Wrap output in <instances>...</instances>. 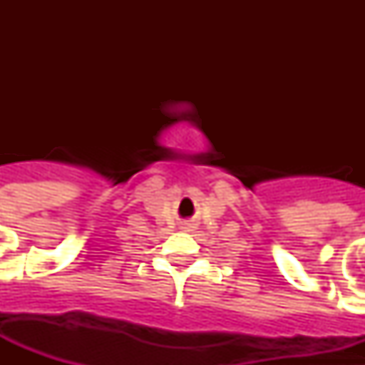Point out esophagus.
Wrapping results in <instances>:
<instances>
[{
    "label": "esophagus",
    "mask_w": 365,
    "mask_h": 365,
    "mask_svg": "<svg viewBox=\"0 0 365 365\" xmlns=\"http://www.w3.org/2000/svg\"><path fill=\"white\" fill-rule=\"evenodd\" d=\"M180 228H182V230H190V228H193V227H192V222H185V225H182Z\"/></svg>",
    "instance_id": "1"
}]
</instances>
